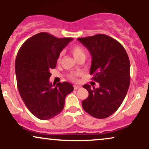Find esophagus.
Listing matches in <instances>:
<instances>
[{
	"label": "esophagus",
	"mask_w": 149,
	"mask_h": 149,
	"mask_svg": "<svg viewBox=\"0 0 149 149\" xmlns=\"http://www.w3.org/2000/svg\"><path fill=\"white\" fill-rule=\"evenodd\" d=\"M73 88H74V90H78V89H79V88H81V85H75L74 86H73Z\"/></svg>",
	"instance_id": "esophagus-1"
}]
</instances>
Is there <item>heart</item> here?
I'll return each mask as SVG.
<instances>
[{
	"label": "heart",
	"instance_id": "b5f03b06",
	"mask_svg": "<svg viewBox=\"0 0 149 149\" xmlns=\"http://www.w3.org/2000/svg\"><path fill=\"white\" fill-rule=\"evenodd\" d=\"M71 52L72 53L73 57L76 58L77 60L81 57H85V56H86V51H85V49L83 48L82 46H80L79 45L73 46V47L71 48ZM61 58V54H59V57H58L57 61H60ZM77 75H78L77 73H71V74L69 75V78H71V80H76Z\"/></svg>",
	"mask_w": 149,
	"mask_h": 149
}]
</instances>
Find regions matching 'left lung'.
<instances>
[{
    "mask_svg": "<svg viewBox=\"0 0 149 149\" xmlns=\"http://www.w3.org/2000/svg\"><path fill=\"white\" fill-rule=\"evenodd\" d=\"M78 40L91 54L90 74L100 84L99 88L83 85L89 96L82 102V107L90 116L106 118L118 110L127 95L130 83L129 57L123 46L105 34Z\"/></svg>",
    "mask_w": 149,
    "mask_h": 149,
    "instance_id": "8db88e82",
    "label": "left lung"
}]
</instances>
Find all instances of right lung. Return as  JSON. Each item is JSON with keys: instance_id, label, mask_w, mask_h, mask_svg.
Returning a JSON list of instances; mask_svg holds the SVG:
<instances>
[{"instance_id": "obj_1", "label": "right lung", "mask_w": 149, "mask_h": 149, "mask_svg": "<svg viewBox=\"0 0 149 149\" xmlns=\"http://www.w3.org/2000/svg\"><path fill=\"white\" fill-rule=\"evenodd\" d=\"M72 40L41 32L27 39L19 49L15 60L18 90L26 107L38 118L48 120L60 113L65 98L73 90L68 82L54 86L49 81L61 51Z\"/></svg>"}]
</instances>
